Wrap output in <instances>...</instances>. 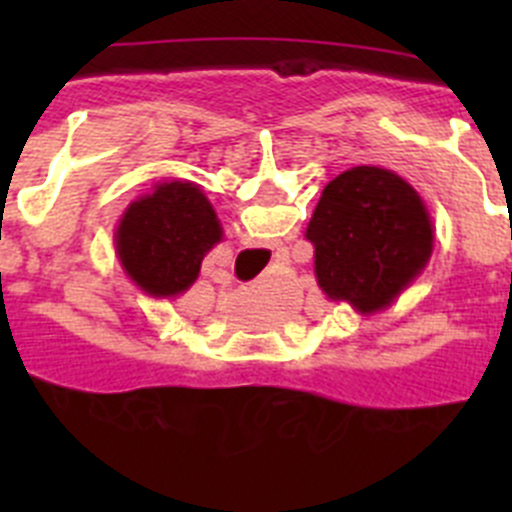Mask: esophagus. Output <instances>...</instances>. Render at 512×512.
Masks as SVG:
<instances>
[{
	"label": "esophagus",
	"instance_id": "34e87169",
	"mask_svg": "<svg viewBox=\"0 0 512 512\" xmlns=\"http://www.w3.org/2000/svg\"><path fill=\"white\" fill-rule=\"evenodd\" d=\"M269 248L274 246H264V243H253V246H243L238 248V261H241L246 269H259V266H264L266 261H269Z\"/></svg>",
	"mask_w": 512,
	"mask_h": 512
}]
</instances>
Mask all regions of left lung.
I'll list each match as a JSON object with an SVG mask.
<instances>
[{"mask_svg":"<svg viewBox=\"0 0 512 512\" xmlns=\"http://www.w3.org/2000/svg\"><path fill=\"white\" fill-rule=\"evenodd\" d=\"M305 238L315 248V277L325 297L374 315L428 266L433 220L395 171L354 166L323 189Z\"/></svg>","mask_w":512,"mask_h":512,"instance_id":"8db88e82","label":"left lung"}]
</instances>
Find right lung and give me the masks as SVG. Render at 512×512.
<instances>
[{
	"label": "right lung",
	"instance_id": "add662e5",
	"mask_svg": "<svg viewBox=\"0 0 512 512\" xmlns=\"http://www.w3.org/2000/svg\"><path fill=\"white\" fill-rule=\"evenodd\" d=\"M220 241L223 225L192 182L156 184L125 207L115 228L120 266L140 292L156 300L184 295Z\"/></svg>",
	"mask_w": 512,
	"mask_h": 512
}]
</instances>
